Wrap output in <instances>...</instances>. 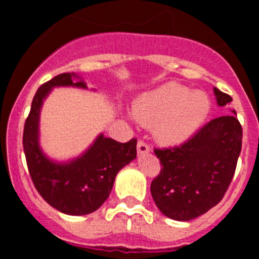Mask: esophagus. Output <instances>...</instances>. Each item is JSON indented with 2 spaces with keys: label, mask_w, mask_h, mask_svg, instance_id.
I'll use <instances>...</instances> for the list:
<instances>
[{
  "label": "esophagus",
  "mask_w": 259,
  "mask_h": 259,
  "mask_svg": "<svg viewBox=\"0 0 259 259\" xmlns=\"http://www.w3.org/2000/svg\"><path fill=\"white\" fill-rule=\"evenodd\" d=\"M150 152V146L145 143V141L140 140L137 143V153L139 154H145V153Z\"/></svg>",
  "instance_id": "1"
}]
</instances>
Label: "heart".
I'll list each match as a JSON object with an SVG mask.
<instances>
[{
  "instance_id": "heart-1",
  "label": "heart",
  "mask_w": 259,
  "mask_h": 259,
  "mask_svg": "<svg viewBox=\"0 0 259 259\" xmlns=\"http://www.w3.org/2000/svg\"><path fill=\"white\" fill-rule=\"evenodd\" d=\"M210 101L202 92H189L178 83H167L137 98L132 107L141 125L154 127V136L163 145L184 143L205 122Z\"/></svg>"
}]
</instances>
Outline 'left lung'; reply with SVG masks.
<instances>
[{
	"label": "left lung",
	"instance_id": "obj_1",
	"mask_svg": "<svg viewBox=\"0 0 259 259\" xmlns=\"http://www.w3.org/2000/svg\"><path fill=\"white\" fill-rule=\"evenodd\" d=\"M217 104L231 96L214 88ZM235 115L210 120L180 146L154 149L161 161L159 175L150 184L153 200L174 221H192L221 202L227 192L241 152L242 128Z\"/></svg>",
	"mask_w": 259,
	"mask_h": 259
}]
</instances>
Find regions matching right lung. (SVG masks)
Returning <instances> with one entry per match:
<instances>
[{"label":"right lung","instance_id":"right-lung-1","mask_svg":"<svg viewBox=\"0 0 259 259\" xmlns=\"http://www.w3.org/2000/svg\"><path fill=\"white\" fill-rule=\"evenodd\" d=\"M54 87L87 88L77 75L66 72L37 89L23 132V149L29 175L50 206L67 215L91 214L107 200L116 174L136 158L137 140L132 139L123 144L101 134L80 157L62 163L52 161L40 148L38 122L42 102Z\"/></svg>","mask_w":259,"mask_h":259}]
</instances>
